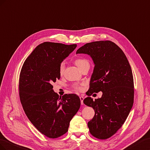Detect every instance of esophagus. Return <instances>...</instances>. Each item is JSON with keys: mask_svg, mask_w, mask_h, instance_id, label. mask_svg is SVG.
<instances>
[{"mask_svg": "<svg viewBox=\"0 0 150 150\" xmlns=\"http://www.w3.org/2000/svg\"><path fill=\"white\" fill-rule=\"evenodd\" d=\"M80 101H81V104L82 105H83V99H84V98L82 97V96H81V97H80Z\"/></svg>", "mask_w": 150, "mask_h": 150, "instance_id": "obj_1", "label": "esophagus"}]
</instances>
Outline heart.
I'll return each instance as SVG.
<instances>
[{
	"instance_id": "heart-1",
	"label": "heart",
	"mask_w": 150,
	"mask_h": 150,
	"mask_svg": "<svg viewBox=\"0 0 150 150\" xmlns=\"http://www.w3.org/2000/svg\"><path fill=\"white\" fill-rule=\"evenodd\" d=\"M75 63L80 69L81 67H83L84 65H85V64H88V62L87 60L86 59L80 58H77L75 59ZM64 70H65V63L62 62L60 64V65H59V74H62L64 71ZM74 87L75 90H76V91H81V90L82 89V85H75Z\"/></svg>"
}]
</instances>
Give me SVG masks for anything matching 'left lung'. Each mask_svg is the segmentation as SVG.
Masks as SVG:
<instances>
[{
  "instance_id": "left-lung-1",
  "label": "left lung",
  "mask_w": 150,
  "mask_h": 150,
  "mask_svg": "<svg viewBox=\"0 0 150 150\" xmlns=\"http://www.w3.org/2000/svg\"><path fill=\"white\" fill-rule=\"evenodd\" d=\"M76 53L89 55L95 65L87 95L102 92V97L95 100L91 97L83 100L85 105L95 111L88 122L90 132L97 138L108 139L122 126L133 105L131 66L122 50L110 41L88 42Z\"/></svg>"
}]
</instances>
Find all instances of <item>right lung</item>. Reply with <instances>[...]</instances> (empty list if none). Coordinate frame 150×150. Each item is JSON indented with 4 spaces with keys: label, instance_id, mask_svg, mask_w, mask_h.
I'll use <instances>...</instances> for the list:
<instances>
[{
    "label": "right lung",
    "instance_id": "right-lung-1",
    "mask_svg": "<svg viewBox=\"0 0 150 150\" xmlns=\"http://www.w3.org/2000/svg\"><path fill=\"white\" fill-rule=\"evenodd\" d=\"M76 47L42 42L25 59L21 71L19 96L25 114L38 131L50 138L66 133L80 107L78 96L59 97L52 85L60 79V64Z\"/></svg>",
    "mask_w": 150,
    "mask_h": 150
}]
</instances>
